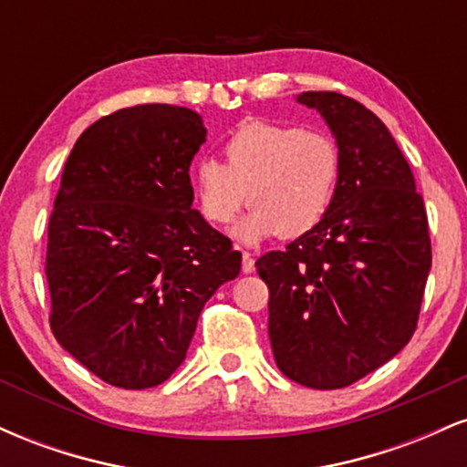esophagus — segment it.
<instances>
[{"instance_id": "obj_1", "label": "esophagus", "mask_w": 467, "mask_h": 467, "mask_svg": "<svg viewBox=\"0 0 467 467\" xmlns=\"http://www.w3.org/2000/svg\"><path fill=\"white\" fill-rule=\"evenodd\" d=\"M241 259H244V261H241V270H244L245 272V275H250V272H254V259H252V254H250V252H241Z\"/></svg>"}]
</instances>
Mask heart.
Listing matches in <instances>:
<instances>
[{"label": "heart", "mask_w": 467, "mask_h": 467, "mask_svg": "<svg viewBox=\"0 0 467 467\" xmlns=\"http://www.w3.org/2000/svg\"><path fill=\"white\" fill-rule=\"evenodd\" d=\"M226 164L202 158L192 166V189L202 217L226 226L245 200L250 215L239 223L244 241L294 239L318 226L340 180V149L329 133L252 120L223 144Z\"/></svg>", "instance_id": "1"}]
</instances>
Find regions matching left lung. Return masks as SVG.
<instances>
[{
	"mask_svg": "<svg viewBox=\"0 0 467 467\" xmlns=\"http://www.w3.org/2000/svg\"><path fill=\"white\" fill-rule=\"evenodd\" d=\"M334 131L342 169L318 226L256 259L270 289L276 367L309 389H345L415 334L432 264L423 197L387 125L336 92H303Z\"/></svg>",
	"mask_w": 467,
	"mask_h": 467,
	"instance_id": "obj_1",
	"label": "left lung"
}]
</instances>
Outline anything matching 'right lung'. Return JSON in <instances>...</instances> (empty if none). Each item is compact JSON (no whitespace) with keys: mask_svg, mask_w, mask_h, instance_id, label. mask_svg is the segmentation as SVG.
Here are the masks:
<instances>
[{"mask_svg":"<svg viewBox=\"0 0 467 467\" xmlns=\"http://www.w3.org/2000/svg\"><path fill=\"white\" fill-rule=\"evenodd\" d=\"M197 111L136 105L80 133L47 222L58 345L118 389L158 387L184 362L203 303L241 252L192 203Z\"/></svg>","mask_w":467,"mask_h":467,"instance_id":"add662e5","label":"right lung"}]
</instances>
